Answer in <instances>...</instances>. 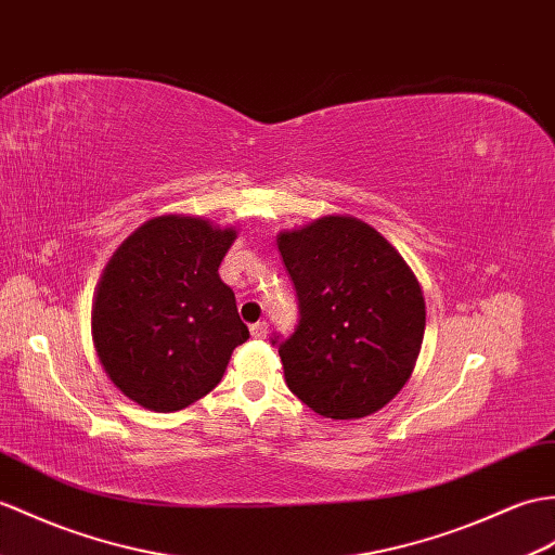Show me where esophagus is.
Instances as JSON below:
<instances>
[{"mask_svg": "<svg viewBox=\"0 0 555 555\" xmlns=\"http://www.w3.org/2000/svg\"><path fill=\"white\" fill-rule=\"evenodd\" d=\"M250 333H253V338H267L269 324H267V321H257V324L250 326Z\"/></svg>", "mask_w": 555, "mask_h": 555, "instance_id": "34e87169", "label": "esophagus"}]
</instances>
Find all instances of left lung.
Masks as SVG:
<instances>
[{
  "mask_svg": "<svg viewBox=\"0 0 555 555\" xmlns=\"http://www.w3.org/2000/svg\"><path fill=\"white\" fill-rule=\"evenodd\" d=\"M276 243L300 309L291 336L272 338L291 392L336 421L383 409L421 352L425 300L414 272L354 217H321Z\"/></svg>",
  "mask_w": 555,
  "mask_h": 555,
  "instance_id": "8db88e82",
  "label": "left lung"
}]
</instances>
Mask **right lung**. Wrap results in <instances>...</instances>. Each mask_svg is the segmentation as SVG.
I'll return each mask as SVG.
<instances>
[{
    "label": "right lung",
    "instance_id": "obj_1",
    "mask_svg": "<svg viewBox=\"0 0 555 555\" xmlns=\"http://www.w3.org/2000/svg\"><path fill=\"white\" fill-rule=\"evenodd\" d=\"M236 238L208 219L165 215L115 250L99 281L94 347L122 395L153 411H179L222 380L248 340L234 291L217 269Z\"/></svg>",
    "mask_w": 555,
    "mask_h": 555
}]
</instances>
